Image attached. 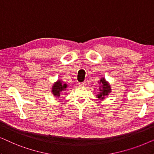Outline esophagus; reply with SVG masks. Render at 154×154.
Listing matches in <instances>:
<instances>
[{
  "label": "esophagus",
  "instance_id": "esophagus-1",
  "mask_svg": "<svg viewBox=\"0 0 154 154\" xmlns=\"http://www.w3.org/2000/svg\"><path fill=\"white\" fill-rule=\"evenodd\" d=\"M79 85L80 87H84V86L86 85V83L85 82H83V83H80Z\"/></svg>",
  "mask_w": 154,
  "mask_h": 154
}]
</instances>
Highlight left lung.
I'll return each mask as SVG.
<instances>
[{
    "instance_id": "obj_1",
    "label": "left lung",
    "mask_w": 154,
    "mask_h": 154,
    "mask_svg": "<svg viewBox=\"0 0 154 154\" xmlns=\"http://www.w3.org/2000/svg\"><path fill=\"white\" fill-rule=\"evenodd\" d=\"M99 83V93L97 94L96 97L100 100H103L111 92V87L108 81L105 79V78H101Z\"/></svg>"
}]
</instances>
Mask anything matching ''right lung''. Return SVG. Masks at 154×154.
Returning a JSON list of instances; mask_svg holds the SVG:
<instances>
[{"label": "right lung", "mask_w": 154, "mask_h": 154, "mask_svg": "<svg viewBox=\"0 0 154 154\" xmlns=\"http://www.w3.org/2000/svg\"><path fill=\"white\" fill-rule=\"evenodd\" d=\"M68 85L66 83H64L62 80L58 79L57 81L52 84L51 88V93L54 97L60 96L61 94L63 93V92L66 91Z\"/></svg>", "instance_id": "add662e5"}]
</instances>
